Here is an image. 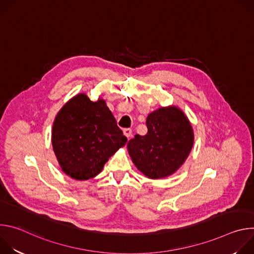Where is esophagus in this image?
I'll use <instances>...</instances> for the list:
<instances>
[{"label":"esophagus","mask_w":254,"mask_h":254,"mask_svg":"<svg viewBox=\"0 0 254 254\" xmlns=\"http://www.w3.org/2000/svg\"><path fill=\"white\" fill-rule=\"evenodd\" d=\"M124 134H125L127 138H129V137L131 136V134H132V131H131L130 128H125V129H124Z\"/></svg>","instance_id":"34e87169"}]
</instances>
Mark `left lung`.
<instances>
[{
  "label": "left lung",
  "mask_w": 254,
  "mask_h": 254,
  "mask_svg": "<svg viewBox=\"0 0 254 254\" xmlns=\"http://www.w3.org/2000/svg\"><path fill=\"white\" fill-rule=\"evenodd\" d=\"M146 124L147 134H135L128 140V154L136 168L148 178L168 177L184 164L191 152L194 141L192 127L175 106L153 112Z\"/></svg>",
  "instance_id": "1"
}]
</instances>
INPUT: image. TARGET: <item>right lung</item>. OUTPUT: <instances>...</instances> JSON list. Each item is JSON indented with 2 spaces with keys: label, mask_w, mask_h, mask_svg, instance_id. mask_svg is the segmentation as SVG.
<instances>
[{
  "label": "right lung",
  "mask_w": 254,
  "mask_h": 254,
  "mask_svg": "<svg viewBox=\"0 0 254 254\" xmlns=\"http://www.w3.org/2000/svg\"><path fill=\"white\" fill-rule=\"evenodd\" d=\"M127 141L105 101H91L83 93L70 99L54 121V153L63 172L76 180L98 175Z\"/></svg>",
  "instance_id": "add662e5"
}]
</instances>
